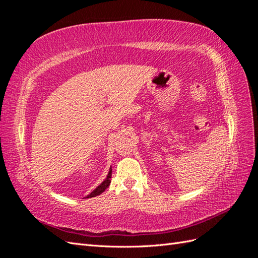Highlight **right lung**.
Returning <instances> with one entry per match:
<instances>
[{
    "instance_id": "obj_1",
    "label": "right lung",
    "mask_w": 258,
    "mask_h": 258,
    "mask_svg": "<svg viewBox=\"0 0 258 258\" xmlns=\"http://www.w3.org/2000/svg\"><path fill=\"white\" fill-rule=\"evenodd\" d=\"M111 175H112V169H111V168H110L109 173H108V176H107L106 179H104V180L102 181L101 185H99L96 189H94V190L90 194V195H88V196H87V198L96 197V196L100 195V194H102L104 190H106V189L109 187L110 182H111V180H110V178H111Z\"/></svg>"
}]
</instances>
